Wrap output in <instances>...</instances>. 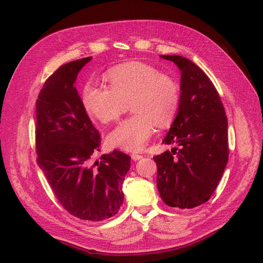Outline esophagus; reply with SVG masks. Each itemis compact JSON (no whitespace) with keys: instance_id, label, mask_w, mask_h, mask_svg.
Wrapping results in <instances>:
<instances>
[{"instance_id":"esophagus-1","label":"esophagus","mask_w":263,"mask_h":263,"mask_svg":"<svg viewBox=\"0 0 263 263\" xmlns=\"http://www.w3.org/2000/svg\"><path fill=\"white\" fill-rule=\"evenodd\" d=\"M142 156L141 155H138V154H132V159L134 161H137L139 160V159H141Z\"/></svg>"}]
</instances>
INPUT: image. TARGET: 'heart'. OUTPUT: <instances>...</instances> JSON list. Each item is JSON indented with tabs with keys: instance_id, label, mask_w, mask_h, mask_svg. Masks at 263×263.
Instances as JSON below:
<instances>
[{
	"instance_id": "b5f03b06",
	"label": "heart",
	"mask_w": 263,
	"mask_h": 263,
	"mask_svg": "<svg viewBox=\"0 0 263 263\" xmlns=\"http://www.w3.org/2000/svg\"><path fill=\"white\" fill-rule=\"evenodd\" d=\"M108 86L89 81L83 87L82 103L90 116L110 123L129 108L133 114L107 135L110 147L138 151L146 146L158 127L169 126L181 102L179 82L154 66L133 61L109 69Z\"/></svg>"
}]
</instances>
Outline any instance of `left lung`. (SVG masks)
Here are the masks:
<instances>
[{
	"instance_id": "1",
	"label": "left lung",
	"mask_w": 263,
	"mask_h": 263,
	"mask_svg": "<svg viewBox=\"0 0 263 263\" xmlns=\"http://www.w3.org/2000/svg\"><path fill=\"white\" fill-rule=\"evenodd\" d=\"M181 70L178 115L162 144L179 148L154 157L157 186L171 208L193 209L208 202L228 161L227 116L210 78L194 62L177 54H162Z\"/></svg>"
}]
</instances>
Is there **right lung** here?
Listing matches in <instances>:
<instances>
[{
  "label": "right lung",
  "instance_id": "1",
  "mask_svg": "<svg viewBox=\"0 0 263 263\" xmlns=\"http://www.w3.org/2000/svg\"><path fill=\"white\" fill-rule=\"evenodd\" d=\"M92 57L62 65L47 79L36 101L37 163L62 208L83 220H104L124 201L122 184L130 157L119 150L103 155L101 136L83 106L74 82Z\"/></svg>",
  "mask_w": 263,
  "mask_h": 263
}]
</instances>
